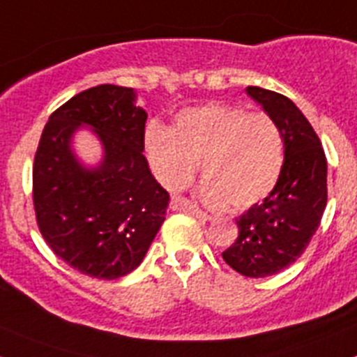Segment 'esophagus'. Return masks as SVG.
Returning <instances> with one entry per match:
<instances>
[{"label": "esophagus", "instance_id": "1", "mask_svg": "<svg viewBox=\"0 0 357 357\" xmlns=\"http://www.w3.org/2000/svg\"><path fill=\"white\" fill-rule=\"evenodd\" d=\"M172 206H173V209L185 211V213H191V214H193V216L200 218V220H211L209 214H206L202 209H198V207L195 206V204H191V202L185 200V198H173Z\"/></svg>", "mask_w": 357, "mask_h": 357}]
</instances>
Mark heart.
<instances>
[{
  "mask_svg": "<svg viewBox=\"0 0 357 357\" xmlns=\"http://www.w3.org/2000/svg\"><path fill=\"white\" fill-rule=\"evenodd\" d=\"M157 181L169 191L193 181L197 164L209 206L243 211L272 193L284 168V137L268 114L209 103L178 112L173 127L151 125L144 135Z\"/></svg>",
  "mask_w": 357,
  "mask_h": 357,
  "instance_id": "obj_1",
  "label": "heart"
}]
</instances>
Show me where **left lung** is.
<instances>
[{"label":"left lung","mask_w":357,"mask_h":357,"mask_svg":"<svg viewBox=\"0 0 357 357\" xmlns=\"http://www.w3.org/2000/svg\"><path fill=\"white\" fill-rule=\"evenodd\" d=\"M247 93L279 125L284 168L272 193L236 220L239 236L222 255L238 273L261 279L295 263L317 232L327 204V160L317 132L289 98L261 87Z\"/></svg>","instance_id":"1"}]
</instances>
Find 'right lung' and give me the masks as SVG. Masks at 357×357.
Wrapping results in <instances>:
<instances>
[{"label":"right lung","mask_w":357,"mask_h":357,"mask_svg":"<svg viewBox=\"0 0 357 357\" xmlns=\"http://www.w3.org/2000/svg\"><path fill=\"white\" fill-rule=\"evenodd\" d=\"M148 114L130 87L82 91L50 116L33 160V207L44 241L84 275L112 280L139 266L166 220L169 195L153 178L144 150ZM89 126L104 157L94 169L72 151Z\"/></svg>","instance_id":"obj_1"}]
</instances>
